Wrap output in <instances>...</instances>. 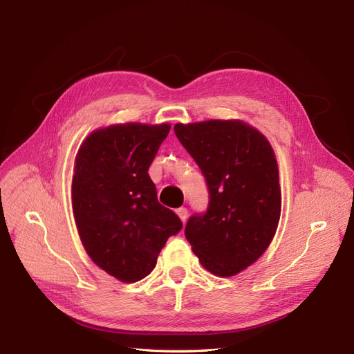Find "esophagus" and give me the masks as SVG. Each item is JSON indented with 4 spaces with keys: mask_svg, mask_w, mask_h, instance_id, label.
<instances>
[{
    "mask_svg": "<svg viewBox=\"0 0 354 354\" xmlns=\"http://www.w3.org/2000/svg\"><path fill=\"white\" fill-rule=\"evenodd\" d=\"M177 214H178V217H180V220L181 221H186L187 220V208H185V207H181V208H178L177 209Z\"/></svg>",
    "mask_w": 354,
    "mask_h": 354,
    "instance_id": "esophagus-1",
    "label": "esophagus"
}]
</instances>
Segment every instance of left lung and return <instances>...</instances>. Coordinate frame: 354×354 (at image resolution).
<instances>
[{"mask_svg": "<svg viewBox=\"0 0 354 354\" xmlns=\"http://www.w3.org/2000/svg\"><path fill=\"white\" fill-rule=\"evenodd\" d=\"M174 133L201 168L208 208L185 234L201 264L227 277L251 266L270 245L281 217L279 171L267 138L242 121L176 124Z\"/></svg>", "mask_w": 354, "mask_h": 354, "instance_id": "8db88e82", "label": "left lung"}]
</instances>
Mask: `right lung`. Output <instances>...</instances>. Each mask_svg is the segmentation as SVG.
Wrapping results in <instances>:
<instances>
[{
  "label": "right lung",
  "mask_w": 354,
  "mask_h": 354,
  "mask_svg": "<svg viewBox=\"0 0 354 354\" xmlns=\"http://www.w3.org/2000/svg\"><path fill=\"white\" fill-rule=\"evenodd\" d=\"M169 124H120L93 131L75 158L72 208L85 251L106 273L137 282L151 273L183 223L160 205L147 169Z\"/></svg>",
  "instance_id": "right-lung-1"
}]
</instances>
